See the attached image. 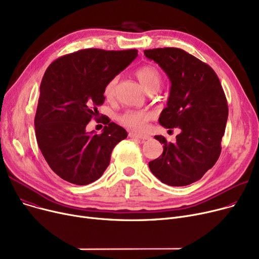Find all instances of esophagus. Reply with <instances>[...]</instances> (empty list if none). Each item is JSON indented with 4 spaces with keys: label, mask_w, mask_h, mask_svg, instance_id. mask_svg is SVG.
Masks as SVG:
<instances>
[{
    "label": "esophagus",
    "mask_w": 259,
    "mask_h": 259,
    "mask_svg": "<svg viewBox=\"0 0 259 259\" xmlns=\"http://www.w3.org/2000/svg\"><path fill=\"white\" fill-rule=\"evenodd\" d=\"M129 137L133 139H141V140H148L150 139L148 134H143V133H135V132H129Z\"/></svg>",
    "instance_id": "obj_1"
}]
</instances>
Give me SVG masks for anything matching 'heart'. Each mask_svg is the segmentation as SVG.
Segmentation results:
<instances>
[{
	"instance_id": "1",
	"label": "heart",
	"mask_w": 259,
	"mask_h": 259,
	"mask_svg": "<svg viewBox=\"0 0 259 259\" xmlns=\"http://www.w3.org/2000/svg\"><path fill=\"white\" fill-rule=\"evenodd\" d=\"M140 83L147 92L156 91L161 83V75L157 68L151 64H145L139 67L135 70ZM118 77L114 76L109 79L103 90V94L107 101H112L115 97L116 86H117ZM151 113L147 110H135V109H129L121 112L117 116L119 124L132 130H142L146 122L150 119Z\"/></svg>"
}]
</instances>
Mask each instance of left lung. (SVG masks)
Wrapping results in <instances>:
<instances>
[{
	"label": "left lung",
	"instance_id": "obj_1",
	"mask_svg": "<svg viewBox=\"0 0 259 259\" xmlns=\"http://www.w3.org/2000/svg\"><path fill=\"white\" fill-rule=\"evenodd\" d=\"M144 53L161 67L171 81L159 124L181 129L174 144L155 135L164 151L149 162V168L161 183L188 186L200 180L221 155L229 113L226 95L212 68L185 50L165 47Z\"/></svg>",
	"mask_w": 259,
	"mask_h": 259
}]
</instances>
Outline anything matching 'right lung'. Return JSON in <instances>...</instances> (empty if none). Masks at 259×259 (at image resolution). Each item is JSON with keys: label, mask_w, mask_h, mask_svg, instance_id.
Masks as SVG:
<instances>
[{"label": "right lung", "mask_w": 259, "mask_h": 259, "mask_svg": "<svg viewBox=\"0 0 259 259\" xmlns=\"http://www.w3.org/2000/svg\"><path fill=\"white\" fill-rule=\"evenodd\" d=\"M138 56L137 49H81L53 61L40 81L34 117L35 137L51 170L64 181L85 186L99 180L109 166L113 148L127 131L102 117L101 134L87 132L97 119L107 81Z\"/></svg>", "instance_id": "add662e5"}]
</instances>
